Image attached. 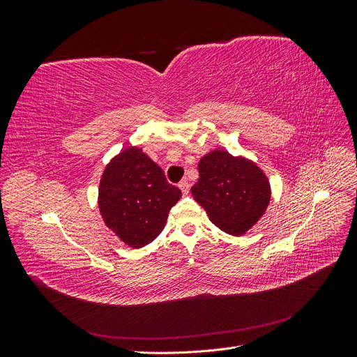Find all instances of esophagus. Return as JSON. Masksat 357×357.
Here are the masks:
<instances>
[{
  "instance_id": "34e87169",
  "label": "esophagus",
  "mask_w": 357,
  "mask_h": 357,
  "mask_svg": "<svg viewBox=\"0 0 357 357\" xmlns=\"http://www.w3.org/2000/svg\"><path fill=\"white\" fill-rule=\"evenodd\" d=\"M178 188H180V190L183 192V195H188L189 189H190V185H189V183H188L186 180H183V181L178 183Z\"/></svg>"
}]
</instances>
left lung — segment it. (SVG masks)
<instances>
[{"label": "left lung", "instance_id": "obj_1", "mask_svg": "<svg viewBox=\"0 0 357 357\" xmlns=\"http://www.w3.org/2000/svg\"><path fill=\"white\" fill-rule=\"evenodd\" d=\"M198 172L190 189L193 199L220 231L243 235L261 220L271 201V185L256 162L214 149L199 159Z\"/></svg>", "mask_w": 357, "mask_h": 357}]
</instances>
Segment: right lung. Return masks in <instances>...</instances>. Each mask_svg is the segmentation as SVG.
<instances>
[{"label": "right lung", "instance_id": "right-lung-1", "mask_svg": "<svg viewBox=\"0 0 357 357\" xmlns=\"http://www.w3.org/2000/svg\"><path fill=\"white\" fill-rule=\"evenodd\" d=\"M180 198L181 190L169 185L156 162L143 149L129 146L102 171L98 208L119 240L139 248L164 231L168 213Z\"/></svg>", "mask_w": 357, "mask_h": 357}]
</instances>
